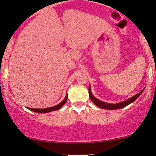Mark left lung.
<instances>
[{
    "label": "left lung",
    "instance_id": "obj_1",
    "mask_svg": "<svg viewBox=\"0 0 156 156\" xmlns=\"http://www.w3.org/2000/svg\"><path fill=\"white\" fill-rule=\"evenodd\" d=\"M90 86L89 87V95H90V100H92V102H93L94 104H95L96 106L100 107V108H102V109H109V110H113V109H122L123 107L127 106V105H129V104H131V103H132L133 102H134V101L137 99L139 97L140 95H141V93H143V91L144 90V89L143 90L140 92L139 93L136 94V95H135L134 96H133V97H131V98H129L126 101H124V102H119V103H117V104H110V103H107V102H102V101H101L100 100L97 99V98H95L94 96L93 95V94L91 93V90H90Z\"/></svg>",
    "mask_w": 156,
    "mask_h": 156
}]
</instances>
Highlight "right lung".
<instances>
[{"label": "right lung", "mask_w": 156, "mask_h": 156, "mask_svg": "<svg viewBox=\"0 0 156 156\" xmlns=\"http://www.w3.org/2000/svg\"><path fill=\"white\" fill-rule=\"evenodd\" d=\"M67 98H68V94H66V95L64 100H63L62 102L59 103L58 105H55V106L51 107H48V108H44V109H32V108H29V107H27V108L29 109L30 110L34 112L48 113V112H52V111H54V110H58V109L61 108V107H62L63 105H64L65 103L66 102Z\"/></svg>", "instance_id": "add662e5"}]
</instances>
